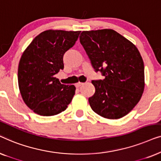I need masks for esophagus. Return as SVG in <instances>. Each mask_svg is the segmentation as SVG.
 Instances as JSON below:
<instances>
[{
  "instance_id": "34e87169",
  "label": "esophagus",
  "mask_w": 161,
  "mask_h": 161,
  "mask_svg": "<svg viewBox=\"0 0 161 161\" xmlns=\"http://www.w3.org/2000/svg\"><path fill=\"white\" fill-rule=\"evenodd\" d=\"M83 84V83H81V82H78V83H77L76 84H75V86L76 87H80V86H82Z\"/></svg>"
}]
</instances>
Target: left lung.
Returning <instances> with one entry per match:
<instances>
[{
	"label": "left lung",
	"mask_w": 161,
	"mask_h": 161,
	"mask_svg": "<svg viewBox=\"0 0 161 161\" xmlns=\"http://www.w3.org/2000/svg\"><path fill=\"white\" fill-rule=\"evenodd\" d=\"M80 44L96 72L105 79L92 80V109L102 117L117 119L129 114L144 90V66L133 43L112 29L83 31Z\"/></svg>",
	"instance_id": "left-lung-1"
}]
</instances>
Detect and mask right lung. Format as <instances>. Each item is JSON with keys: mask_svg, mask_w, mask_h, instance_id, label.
Masks as SVG:
<instances>
[{"mask_svg": "<svg viewBox=\"0 0 161 161\" xmlns=\"http://www.w3.org/2000/svg\"><path fill=\"white\" fill-rule=\"evenodd\" d=\"M80 31L47 30L24 50L18 66V85L25 105L43 116L67 109L75 93L74 85L61 84L54 75L64 69L63 56Z\"/></svg>", "mask_w": 161, "mask_h": 161, "instance_id": "1", "label": "right lung"}]
</instances>
